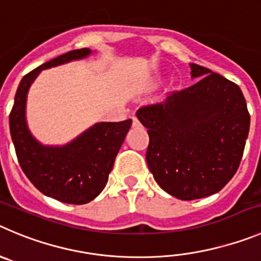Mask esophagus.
Segmentation results:
<instances>
[{
    "mask_svg": "<svg viewBox=\"0 0 261 261\" xmlns=\"http://www.w3.org/2000/svg\"><path fill=\"white\" fill-rule=\"evenodd\" d=\"M139 126H140V123H139L138 118H136V117H134V118H133V127H139Z\"/></svg>",
    "mask_w": 261,
    "mask_h": 261,
    "instance_id": "34e87169",
    "label": "esophagus"
}]
</instances>
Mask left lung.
<instances>
[{
	"mask_svg": "<svg viewBox=\"0 0 261 261\" xmlns=\"http://www.w3.org/2000/svg\"><path fill=\"white\" fill-rule=\"evenodd\" d=\"M193 86L136 117L148 128L147 164L158 186L182 201L218 193L234 176L250 130L240 87L207 68L191 64Z\"/></svg>",
	"mask_w": 261,
	"mask_h": 261,
	"instance_id": "1",
	"label": "left lung"
}]
</instances>
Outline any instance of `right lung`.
<instances>
[{"label":"right lung","instance_id":"right-lung-1","mask_svg":"<svg viewBox=\"0 0 261 261\" xmlns=\"http://www.w3.org/2000/svg\"><path fill=\"white\" fill-rule=\"evenodd\" d=\"M91 54L90 48L69 51L24 75L9 118L10 134L24 174L45 196L64 203L84 204L101 193L133 121L97 122L67 144L45 145L28 127L27 97L29 87L43 69L85 59Z\"/></svg>","mask_w":261,"mask_h":261}]
</instances>
